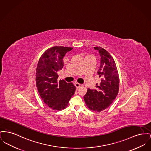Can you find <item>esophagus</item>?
<instances>
[{"label":"esophagus","instance_id":"obj_1","mask_svg":"<svg viewBox=\"0 0 151 151\" xmlns=\"http://www.w3.org/2000/svg\"><path fill=\"white\" fill-rule=\"evenodd\" d=\"M75 87H76L77 89L80 88V87H81V85H80V84H79L78 83H75Z\"/></svg>","mask_w":151,"mask_h":151}]
</instances>
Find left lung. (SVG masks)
Wrapping results in <instances>:
<instances>
[{"label": "left lung", "instance_id": "1", "mask_svg": "<svg viewBox=\"0 0 151 151\" xmlns=\"http://www.w3.org/2000/svg\"><path fill=\"white\" fill-rule=\"evenodd\" d=\"M100 56V65L98 71L101 78L96 89H88L84 100L89 109L100 112L109 106L115 99L119 89V77L115 62L111 55L104 48L95 47Z\"/></svg>", "mask_w": 151, "mask_h": 151}]
</instances>
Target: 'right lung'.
<instances>
[{
    "label": "right lung",
    "mask_w": 151,
    "mask_h": 151,
    "mask_svg": "<svg viewBox=\"0 0 151 151\" xmlns=\"http://www.w3.org/2000/svg\"><path fill=\"white\" fill-rule=\"evenodd\" d=\"M71 47L55 46L47 50L41 56L36 71V84L45 103L53 110H62L68 105L76 87L72 83L58 82V71L64 66L63 58Z\"/></svg>",
    "instance_id": "add662e5"
}]
</instances>
